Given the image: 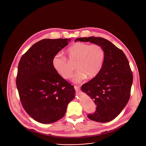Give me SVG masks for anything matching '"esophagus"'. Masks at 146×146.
<instances>
[{
	"label": "esophagus",
	"instance_id": "34e87169",
	"mask_svg": "<svg viewBox=\"0 0 146 146\" xmlns=\"http://www.w3.org/2000/svg\"><path fill=\"white\" fill-rule=\"evenodd\" d=\"M74 89L76 91H80V88L78 86H74Z\"/></svg>",
	"mask_w": 146,
	"mask_h": 146
}]
</instances>
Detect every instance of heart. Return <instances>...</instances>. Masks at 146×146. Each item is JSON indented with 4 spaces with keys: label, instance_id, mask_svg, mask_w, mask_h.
<instances>
[{
    "label": "heart",
    "instance_id": "heart-1",
    "mask_svg": "<svg viewBox=\"0 0 146 146\" xmlns=\"http://www.w3.org/2000/svg\"><path fill=\"white\" fill-rule=\"evenodd\" d=\"M66 54L70 61H76L78 70L73 76V81L76 83L82 82L87 77L92 79L97 76L102 68L105 56L104 50L100 45L81 42L70 45L66 50ZM52 64L55 70L64 79H68L72 76L74 67L65 57L55 56Z\"/></svg>",
    "mask_w": 146,
    "mask_h": 146
}]
</instances>
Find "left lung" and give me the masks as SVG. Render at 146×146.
<instances>
[{"label":"left lung","instance_id":"1","mask_svg":"<svg viewBox=\"0 0 146 146\" xmlns=\"http://www.w3.org/2000/svg\"><path fill=\"white\" fill-rule=\"evenodd\" d=\"M76 41L90 42L104 50V62L100 72L83 85L81 89L97 106L95 112L88 114V118L100 123L110 121L123 111L130 96L133 76L129 61L122 50L103 38H79Z\"/></svg>","mask_w":146,"mask_h":146}]
</instances>
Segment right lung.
<instances>
[{
    "label": "right lung",
    "instance_id": "right-lung-1",
    "mask_svg": "<svg viewBox=\"0 0 146 146\" xmlns=\"http://www.w3.org/2000/svg\"><path fill=\"white\" fill-rule=\"evenodd\" d=\"M70 39H44L35 43L19 63L16 85L21 104L35 121L50 124L63 118L75 89L55 70L52 60Z\"/></svg>",
    "mask_w": 146,
    "mask_h": 146
}]
</instances>
